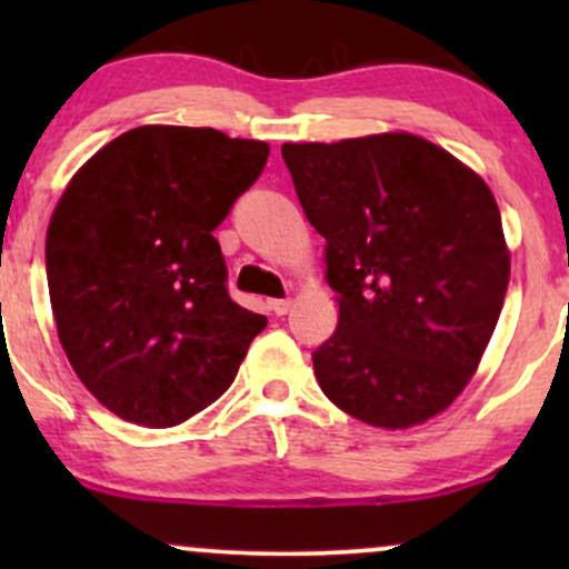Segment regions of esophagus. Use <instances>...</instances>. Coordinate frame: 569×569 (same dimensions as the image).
<instances>
[{"mask_svg":"<svg viewBox=\"0 0 569 569\" xmlns=\"http://www.w3.org/2000/svg\"><path fill=\"white\" fill-rule=\"evenodd\" d=\"M270 310L276 312V316H286V312L291 310V299H272Z\"/></svg>","mask_w":569,"mask_h":569,"instance_id":"esophagus-1","label":"esophagus"}]
</instances>
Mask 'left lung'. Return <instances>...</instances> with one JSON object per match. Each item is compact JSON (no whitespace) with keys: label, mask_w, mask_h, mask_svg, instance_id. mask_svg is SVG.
<instances>
[{"label":"left lung","mask_w":569,"mask_h":569,"mask_svg":"<svg viewBox=\"0 0 569 569\" xmlns=\"http://www.w3.org/2000/svg\"><path fill=\"white\" fill-rule=\"evenodd\" d=\"M280 152L339 305L312 352L318 385L367 426H422L466 390L498 326L511 251L492 189L407 130Z\"/></svg>","instance_id":"left-lung-1"}]
</instances>
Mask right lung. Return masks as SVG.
Segmentation results:
<instances>
[{
    "label": "right lung",
    "mask_w": 569,
    "mask_h": 569,
    "mask_svg": "<svg viewBox=\"0 0 569 569\" xmlns=\"http://www.w3.org/2000/svg\"><path fill=\"white\" fill-rule=\"evenodd\" d=\"M267 154L213 128L141 126L69 179L44 240L50 305L71 369L112 415L171 428L232 385L267 318L230 299L211 232Z\"/></svg>",
    "instance_id": "right-lung-1"
}]
</instances>
